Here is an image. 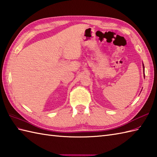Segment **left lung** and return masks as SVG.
<instances>
[{"label": "left lung", "mask_w": 157, "mask_h": 157, "mask_svg": "<svg viewBox=\"0 0 157 157\" xmlns=\"http://www.w3.org/2000/svg\"><path fill=\"white\" fill-rule=\"evenodd\" d=\"M142 67H143V70H144V64L143 63H142Z\"/></svg>", "instance_id": "left-lung-1"}]
</instances>
